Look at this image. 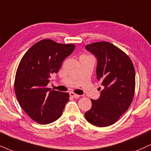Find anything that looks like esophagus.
Wrapping results in <instances>:
<instances>
[{
	"label": "esophagus",
	"mask_w": 151,
	"mask_h": 151,
	"mask_svg": "<svg viewBox=\"0 0 151 151\" xmlns=\"http://www.w3.org/2000/svg\"><path fill=\"white\" fill-rule=\"evenodd\" d=\"M69 94L71 97H73V98H79L80 97V95H78V94H76L73 92H70Z\"/></svg>",
	"instance_id": "obj_1"
}]
</instances>
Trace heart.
I'll return each instance as SVG.
<instances>
[{
	"label": "heart",
	"mask_w": 151,
	"mask_h": 151,
	"mask_svg": "<svg viewBox=\"0 0 151 151\" xmlns=\"http://www.w3.org/2000/svg\"><path fill=\"white\" fill-rule=\"evenodd\" d=\"M82 57H87V56H82Z\"/></svg>",
	"instance_id": "obj_1"
}]
</instances>
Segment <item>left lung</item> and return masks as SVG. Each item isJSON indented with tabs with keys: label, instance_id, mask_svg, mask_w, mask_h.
<instances>
[{
	"label": "left lung",
	"instance_id": "obj_1",
	"mask_svg": "<svg viewBox=\"0 0 151 151\" xmlns=\"http://www.w3.org/2000/svg\"><path fill=\"white\" fill-rule=\"evenodd\" d=\"M85 48L97 59L96 79L104 87L99 98L91 100L92 108L85 112V117L93 125L108 127L127 111L132 101L134 67L123 51L109 42H94Z\"/></svg>",
	"mask_w": 151,
	"mask_h": 151
}]
</instances>
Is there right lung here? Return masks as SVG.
Instances as JSON below:
<instances>
[{
	"instance_id": "add662e5",
	"label": "right lung",
	"mask_w": 151,
	"mask_h": 151,
	"mask_svg": "<svg viewBox=\"0 0 151 151\" xmlns=\"http://www.w3.org/2000/svg\"><path fill=\"white\" fill-rule=\"evenodd\" d=\"M75 47L73 44L44 39L29 48L20 61L14 80L17 99L26 113L39 124H49L59 119L69 100L68 93L47 86Z\"/></svg>"
}]
</instances>
